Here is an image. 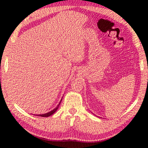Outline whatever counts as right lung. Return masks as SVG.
<instances>
[{
  "label": "right lung",
  "instance_id": "1",
  "mask_svg": "<svg viewBox=\"0 0 148 148\" xmlns=\"http://www.w3.org/2000/svg\"><path fill=\"white\" fill-rule=\"evenodd\" d=\"M61 101H62V99L61 100V101H60V102H59V104L57 105V106L56 108L55 109H53V110H51V112H48V113H46V114H38V115H36V116H42V117H49V116H51V115H53L55 112H56V111H57V110L58 109V108H59V105H60V104H61Z\"/></svg>",
  "mask_w": 148,
  "mask_h": 148
}]
</instances>
